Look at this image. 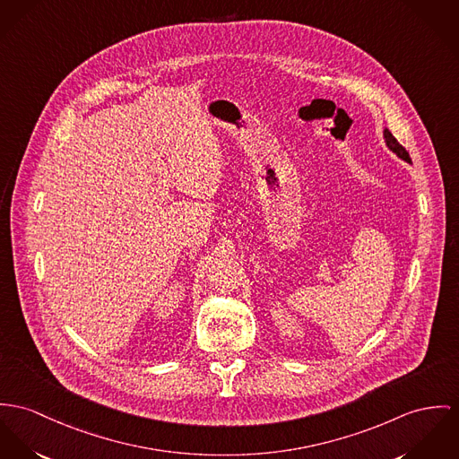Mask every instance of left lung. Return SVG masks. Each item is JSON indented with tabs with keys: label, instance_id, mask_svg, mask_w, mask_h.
I'll use <instances>...</instances> for the list:
<instances>
[{
	"label": "left lung",
	"instance_id": "1",
	"mask_svg": "<svg viewBox=\"0 0 459 459\" xmlns=\"http://www.w3.org/2000/svg\"><path fill=\"white\" fill-rule=\"evenodd\" d=\"M383 134H385V142H386V146H388L389 150L393 152V153H396L402 160H405V162H411V157H409V152L400 144V143L396 142V138L389 133L388 129H385L383 131Z\"/></svg>",
	"mask_w": 459,
	"mask_h": 459
}]
</instances>
